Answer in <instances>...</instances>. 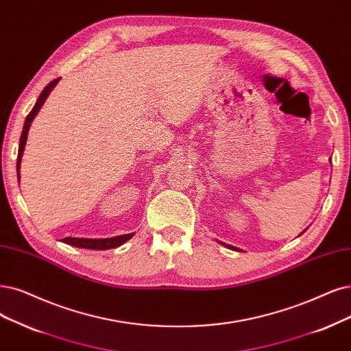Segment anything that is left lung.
I'll use <instances>...</instances> for the list:
<instances>
[{
  "instance_id": "8db88e82",
  "label": "left lung",
  "mask_w": 351,
  "mask_h": 351,
  "mask_svg": "<svg viewBox=\"0 0 351 351\" xmlns=\"http://www.w3.org/2000/svg\"><path fill=\"white\" fill-rule=\"evenodd\" d=\"M330 162H331V159H330ZM306 230H308V228H305V230H304V231L301 232V234H304V232H305ZM301 234H300V236H301ZM217 241H218V240H217ZM218 243H219V244H223V245H226V247H227V249H231V250H236V252H237V250H240V252H241V249H239V247H234V245H231V244H227V243H223V241H218Z\"/></svg>"
}]
</instances>
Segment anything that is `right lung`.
<instances>
[{
	"label": "right lung",
	"mask_w": 351,
	"mask_h": 351,
	"mask_svg": "<svg viewBox=\"0 0 351 351\" xmlns=\"http://www.w3.org/2000/svg\"><path fill=\"white\" fill-rule=\"evenodd\" d=\"M59 82V77L55 81H51L49 85L45 86V89L42 90L40 97L36 101L33 110L30 111V114L25 117V121L23 125V132H21V137H20V146H19V156H17V176L20 180V166H21V158H23V153H24V146H25V141H27V134H29V130L32 125V121L34 120V117L37 115V112L40 111L42 106L45 104V101L47 99L49 94L51 93V89H53ZM134 236V232H130V234H123V236H115V237H110V239H80V237H64L62 239L63 243L75 245V247H80V249H89V250H108V249H115L119 247V245L124 244L127 240H130Z\"/></svg>",
	"instance_id": "obj_1"
}]
</instances>
